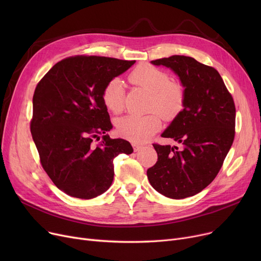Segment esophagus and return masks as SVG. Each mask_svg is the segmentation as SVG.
<instances>
[{
	"mask_svg": "<svg viewBox=\"0 0 261 261\" xmlns=\"http://www.w3.org/2000/svg\"><path fill=\"white\" fill-rule=\"evenodd\" d=\"M132 146H133V148H134L135 151H139V150H141V148L143 147V146H142V144H140V143H135V142H133V143H132Z\"/></svg>",
	"mask_w": 261,
	"mask_h": 261,
	"instance_id": "obj_1",
	"label": "esophagus"
}]
</instances>
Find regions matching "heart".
I'll list each match as a JSON object with an SVG mask.
<instances>
[{"label": "heart", "mask_w": 261, "mask_h": 261, "mask_svg": "<svg viewBox=\"0 0 261 261\" xmlns=\"http://www.w3.org/2000/svg\"><path fill=\"white\" fill-rule=\"evenodd\" d=\"M129 80L151 94L148 106L151 113L143 116L127 115L118 119L116 127L122 138L140 143L161 129V116L166 120H172L183 111L185 89L181 82L170 80L167 72L149 63L136 66L129 75ZM101 97L110 111L120 113L125 107V91L121 80L117 77L110 80L102 90Z\"/></svg>", "instance_id": "b5f03b06"}]
</instances>
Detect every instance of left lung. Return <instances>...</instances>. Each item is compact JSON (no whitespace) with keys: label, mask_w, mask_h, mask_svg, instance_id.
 <instances>
[{"label":"left lung","mask_w":261,"mask_h":261,"mask_svg":"<svg viewBox=\"0 0 261 261\" xmlns=\"http://www.w3.org/2000/svg\"><path fill=\"white\" fill-rule=\"evenodd\" d=\"M151 63L170 67L180 77L185 105L162 134L181 147L153 144L158 162L147 176L163 196L184 199L200 193L220 171L235 138V102L212 66L179 55Z\"/></svg>","instance_id":"8db88e82"}]
</instances>
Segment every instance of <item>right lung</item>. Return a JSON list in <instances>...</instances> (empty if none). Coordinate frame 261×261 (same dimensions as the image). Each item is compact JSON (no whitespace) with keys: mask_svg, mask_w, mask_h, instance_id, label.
<instances>
[{"mask_svg":"<svg viewBox=\"0 0 261 261\" xmlns=\"http://www.w3.org/2000/svg\"><path fill=\"white\" fill-rule=\"evenodd\" d=\"M134 63L99 56L67 57L37 85L33 140L41 165L66 195L88 200L103 194L113 182V159L133 152L129 142L105 135L113 126L101 94L110 80ZM99 135L103 140L94 146Z\"/></svg>","mask_w":261,"mask_h":261,"instance_id":"add662e5","label":"right lung"}]
</instances>
